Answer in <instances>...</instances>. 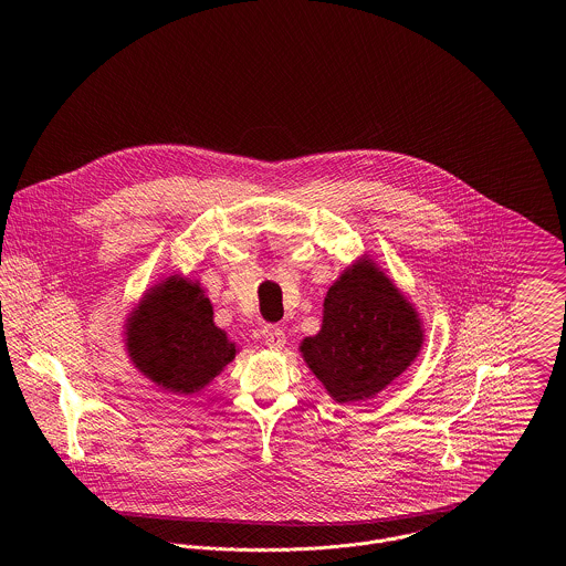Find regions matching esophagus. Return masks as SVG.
Returning a JSON list of instances; mask_svg holds the SVG:
<instances>
[{
    "instance_id": "obj_1",
    "label": "esophagus",
    "mask_w": 566,
    "mask_h": 566,
    "mask_svg": "<svg viewBox=\"0 0 566 566\" xmlns=\"http://www.w3.org/2000/svg\"><path fill=\"white\" fill-rule=\"evenodd\" d=\"M263 339H265V346L271 348V350H280V348H284V344H286V333L280 328V326H275V324H268L265 328H263Z\"/></svg>"
}]
</instances>
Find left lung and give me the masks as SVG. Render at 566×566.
<instances>
[{
	"instance_id": "8db88e82",
	"label": "left lung",
	"mask_w": 566,
	"mask_h": 566,
	"mask_svg": "<svg viewBox=\"0 0 566 566\" xmlns=\"http://www.w3.org/2000/svg\"><path fill=\"white\" fill-rule=\"evenodd\" d=\"M422 337L411 303L371 261H358L328 289L323 328L301 354L337 403H356L401 376Z\"/></svg>"
}]
</instances>
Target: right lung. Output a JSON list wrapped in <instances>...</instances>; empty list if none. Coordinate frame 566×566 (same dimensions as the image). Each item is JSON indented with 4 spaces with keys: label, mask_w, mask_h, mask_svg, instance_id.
<instances>
[{
    "label": "right lung",
    "mask_w": 566,
    "mask_h": 566,
    "mask_svg": "<svg viewBox=\"0 0 566 566\" xmlns=\"http://www.w3.org/2000/svg\"><path fill=\"white\" fill-rule=\"evenodd\" d=\"M212 316L203 291L171 275L144 296L129 318L127 350L135 367L169 392L201 390L235 358V346Z\"/></svg>",
    "instance_id": "obj_1"
}]
</instances>
